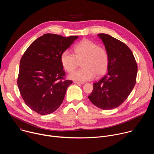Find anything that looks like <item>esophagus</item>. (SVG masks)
I'll return each mask as SVG.
<instances>
[{"label": "esophagus", "instance_id": "1", "mask_svg": "<svg viewBox=\"0 0 154 154\" xmlns=\"http://www.w3.org/2000/svg\"><path fill=\"white\" fill-rule=\"evenodd\" d=\"M74 83H76V84H83V82H77V81H74Z\"/></svg>", "mask_w": 154, "mask_h": 154}]
</instances>
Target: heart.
Segmentation results:
<instances>
[{
    "label": "heart",
    "mask_w": 154,
    "mask_h": 154,
    "mask_svg": "<svg viewBox=\"0 0 154 154\" xmlns=\"http://www.w3.org/2000/svg\"><path fill=\"white\" fill-rule=\"evenodd\" d=\"M79 61H82L83 67L69 75L72 80L85 82L92 80L96 74L103 75L108 68L109 56L107 50L99 46L92 41L84 39L73 48V54L68 51H63L60 55V62L64 69L72 72L77 67Z\"/></svg>",
    "instance_id": "b5f03b06"
}]
</instances>
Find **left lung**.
<instances>
[{
  "mask_svg": "<svg viewBox=\"0 0 154 154\" xmlns=\"http://www.w3.org/2000/svg\"><path fill=\"white\" fill-rule=\"evenodd\" d=\"M98 36L109 54L108 71L93 84V90L88 97L98 108L113 109L121 105L134 88L137 63L125 43L107 34L100 33Z\"/></svg>",
  "mask_w": 154,
  "mask_h": 154,
  "instance_id": "8db88e82",
  "label": "left lung"
}]
</instances>
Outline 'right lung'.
Returning <instances> with one entry per match:
<instances>
[{
  "label": "right lung",
  "instance_id": "obj_1",
  "mask_svg": "<svg viewBox=\"0 0 154 154\" xmlns=\"http://www.w3.org/2000/svg\"><path fill=\"white\" fill-rule=\"evenodd\" d=\"M77 38L45 34L34 41L22 57L17 86L26 104L37 113H52L62 103L72 81L66 79L60 55Z\"/></svg>",
  "mask_w": 154,
  "mask_h": 154
}]
</instances>
